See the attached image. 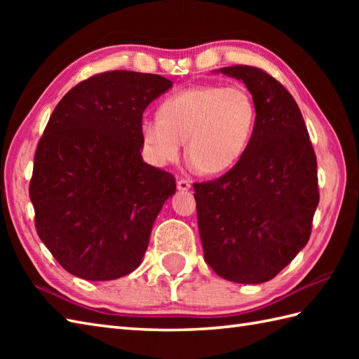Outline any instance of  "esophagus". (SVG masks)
Returning <instances> with one entry per match:
<instances>
[{
  "instance_id": "obj_1",
  "label": "esophagus",
  "mask_w": 359,
  "mask_h": 359,
  "mask_svg": "<svg viewBox=\"0 0 359 359\" xmlns=\"http://www.w3.org/2000/svg\"><path fill=\"white\" fill-rule=\"evenodd\" d=\"M189 188H191V184H189L188 180H185V179L177 180V189H179V191H188Z\"/></svg>"
}]
</instances>
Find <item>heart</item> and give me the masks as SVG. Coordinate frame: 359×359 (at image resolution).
<instances>
[{
	"instance_id": "obj_1",
	"label": "heart",
	"mask_w": 359,
	"mask_h": 359,
	"mask_svg": "<svg viewBox=\"0 0 359 359\" xmlns=\"http://www.w3.org/2000/svg\"><path fill=\"white\" fill-rule=\"evenodd\" d=\"M158 114L160 117H143L140 123L152 162H175L185 142L194 170L222 174L238 165L247 152L257 109L243 86L202 85L168 97Z\"/></svg>"
}]
</instances>
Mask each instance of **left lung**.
I'll return each mask as SVG.
<instances>
[{"label": "left lung", "instance_id": "obj_1", "mask_svg": "<svg viewBox=\"0 0 359 359\" xmlns=\"http://www.w3.org/2000/svg\"><path fill=\"white\" fill-rule=\"evenodd\" d=\"M217 72L245 83L257 117L239 163L194 184L203 256L220 278L261 284L309 242L319 203L316 156L294 98L278 80L253 66Z\"/></svg>", "mask_w": 359, "mask_h": 359}]
</instances>
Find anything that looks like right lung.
<instances>
[{
	"label": "right lung",
	"instance_id": "1",
	"mask_svg": "<svg viewBox=\"0 0 359 359\" xmlns=\"http://www.w3.org/2000/svg\"><path fill=\"white\" fill-rule=\"evenodd\" d=\"M172 88L154 74L111 71L67 93L38 142L29 196L40 239L74 276L134 271L174 175L143 162L144 109Z\"/></svg>",
	"mask_w": 359,
	"mask_h": 359
}]
</instances>
